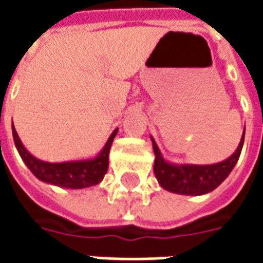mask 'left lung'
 I'll use <instances>...</instances> for the list:
<instances>
[{
  "label": "left lung",
  "instance_id": "8db88e82",
  "mask_svg": "<svg viewBox=\"0 0 263 263\" xmlns=\"http://www.w3.org/2000/svg\"><path fill=\"white\" fill-rule=\"evenodd\" d=\"M243 137H245V128H243L241 142L238 145L237 151L228 158L215 165H173L166 162L158 145L152 139L155 152V165L154 172L158 182L167 192L184 196H200L213 192L224 182L227 176L231 173L234 166L239 159V155L242 151Z\"/></svg>",
  "mask_w": 263,
  "mask_h": 263
}]
</instances>
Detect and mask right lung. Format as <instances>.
Masks as SVG:
<instances>
[{
    "instance_id": "obj_1",
    "label": "right lung",
    "mask_w": 263,
    "mask_h": 263,
    "mask_svg": "<svg viewBox=\"0 0 263 263\" xmlns=\"http://www.w3.org/2000/svg\"><path fill=\"white\" fill-rule=\"evenodd\" d=\"M118 129H115L103 151L97 158L90 160H77V162H63V163H49L33 158L21 142L18 134L12 125V137L15 146L20 152L21 158L29 167V171L42 182L50 183L54 186L65 189H84L96 186L103 180L104 175L108 171L109 148L112 145Z\"/></svg>"
}]
</instances>
